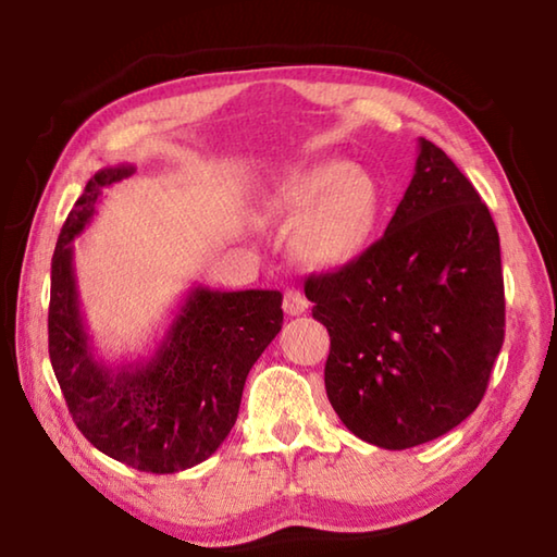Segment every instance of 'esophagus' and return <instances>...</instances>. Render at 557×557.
Returning a JSON list of instances; mask_svg holds the SVG:
<instances>
[{"mask_svg": "<svg viewBox=\"0 0 557 557\" xmlns=\"http://www.w3.org/2000/svg\"><path fill=\"white\" fill-rule=\"evenodd\" d=\"M282 307H285V312L289 317H299V314H305L307 309H309V301H307L305 295H301L299 289H287L285 292V299H282Z\"/></svg>", "mask_w": 557, "mask_h": 557, "instance_id": "obj_1", "label": "esophagus"}]
</instances>
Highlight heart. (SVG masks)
Masks as SVG:
<instances>
[{"mask_svg":"<svg viewBox=\"0 0 557 557\" xmlns=\"http://www.w3.org/2000/svg\"><path fill=\"white\" fill-rule=\"evenodd\" d=\"M268 211L282 221H297L292 245L301 260L334 268L369 245L379 223L381 191L369 172L326 159L292 174Z\"/></svg>","mask_w":557,"mask_h":557,"instance_id":"obj_1","label":"heart"}]
</instances>
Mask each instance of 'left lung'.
Listing matches in <instances>:
<instances>
[{"label": "left lung", "mask_w": 557, "mask_h": 557, "mask_svg": "<svg viewBox=\"0 0 557 557\" xmlns=\"http://www.w3.org/2000/svg\"><path fill=\"white\" fill-rule=\"evenodd\" d=\"M305 295L332 336L324 385L344 425L383 449L437 440L482 403L504 344L498 231L457 164L418 139L383 238Z\"/></svg>", "instance_id": "8db88e82"}]
</instances>
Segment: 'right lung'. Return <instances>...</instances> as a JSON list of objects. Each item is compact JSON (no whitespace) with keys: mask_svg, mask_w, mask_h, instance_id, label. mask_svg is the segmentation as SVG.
I'll use <instances>...</instances> for the list:
<instances>
[{"mask_svg":"<svg viewBox=\"0 0 557 557\" xmlns=\"http://www.w3.org/2000/svg\"><path fill=\"white\" fill-rule=\"evenodd\" d=\"M135 174L106 166L65 219L51 260L49 356L73 422L102 455L132 469L174 474L209 459L238 418L252 363L282 329L277 289L194 287L147 361L108 366L81 314L73 240L102 188Z\"/></svg>","mask_w":557,"mask_h":557,"instance_id":"obj_1","label":"right lung"}]
</instances>
